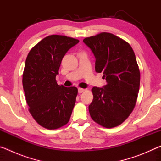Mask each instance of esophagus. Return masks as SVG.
Instances as JSON below:
<instances>
[{
  "instance_id": "34e87169",
  "label": "esophagus",
  "mask_w": 161,
  "mask_h": 161,
  "mask_svg": "<svg viewBox=\"0 0 161 161\" xmlns=\"http://www.w3.org/2000/svg\"><path fill=\"white\" fill-rule=\"evenodd\" d=\"M84 91V89H82V88H78V92L80 94L82 93V92Z\"/></svg>"
}]
</instances>
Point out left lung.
I'll return each instance as SVG.
<instances>
[{"instance_id":"1","label":"left lung","mask_w":161,"mask_h":161,"mask_svg":"<svg viewBox=\"0 0 161 161\" xmlns=\"http://www.w3.org/2000/svg\"><path fill=\"white\" fill-rule=\"evenodd\" d=\"M83 42L96 59L95 70L102 72L107 84L94 86L89 106L92 119L106 128L119 126L132 112L140 86V71L132 47L108 32L86 37Z\"/></svg>"}]
</instances>
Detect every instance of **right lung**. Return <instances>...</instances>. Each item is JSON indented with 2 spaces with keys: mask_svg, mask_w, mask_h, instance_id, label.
<instances>
[{
  "mask_svg": "<svg viewBox=\"0 0 161 161\" xmlns=\"http://www.w3.org/2000/svg\"><path fill=\"white\" fill-rule=\"evenodd\" d=\"M79 42L64 35H50L32 47L26 58L23 86L29 111L47 129H58L69 121L77 88L58 85L55 78L63 57Z\"/></svg>",
  "mask_w": 161,
  "mask_h": 161,
  "instance_id": "right-lung-1",
  "label": "right lung"
}]
</instances>
